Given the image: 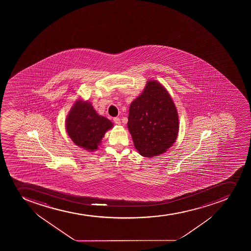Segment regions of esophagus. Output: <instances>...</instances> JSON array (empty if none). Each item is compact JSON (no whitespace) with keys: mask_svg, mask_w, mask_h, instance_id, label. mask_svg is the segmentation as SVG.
<instances>
[{"mask_svg":"<svg viewBox=\"0 0 251 251\" xmlns=\"http://www.w3.org/2000/svg\"><path fill=\"white\" fill-rule=\"evenodd\" d=\"M114 122L115 124H118V125L121 124V121H120L119 118H114Z\"/></svg>","mask_w":251,"mask_h":251,"instance_id":"esophagus-1","label":"esophagus"}]
</instances>
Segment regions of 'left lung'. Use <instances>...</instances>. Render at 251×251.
<instances>
[{
	"instance_id": "obj_1",
	"label": "left lung",
	"mask_w": 251,
	"mask_h": 251,
	"mask_svg": "<svg viewBox=\"0 0 251 251\" xmlns=\"http://www.w3.org/2000/svg\"><path fill=\"white\" fill-rule=\"evenodd\" d=\"M127 127L134 147L144 157L167 151L178 135V114L169 92L155 80L147 82L130 104Z\"/></svg>"
}]
</instances>
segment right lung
<instances>
[{
    "label": "right lung",
    "mask_w": 251,
    "mask_h": 251,
    "mask_svg": "<svg viewBox=\"0 0 251 251\" xmlns=\"http://www.w3.org/2000/svg\"><path fill=\"white\" fill-rule=\"evenodd\" d=\"M113 123L97 114L89 101L77 100L70 109L65 122L69 137L75 144L83 149L95 151Z\"/></svg>",
    "instance_id": "1"
}]
</instances>
